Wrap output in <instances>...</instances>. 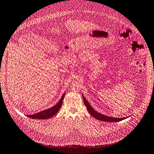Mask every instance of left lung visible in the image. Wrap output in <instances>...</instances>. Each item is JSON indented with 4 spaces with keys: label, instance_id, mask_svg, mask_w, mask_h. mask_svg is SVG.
<instances>
[{
    "label": "left lung",
    "instance_id": "8db88e82",
    "mask_svg": "<svg viewBox=\"0 0 154 154\" xmlns=\"http://www.w3.org/2000/svg\"><path fill=\"white\" fill-rule=\"evenodd\" d=\"M83 96V102L85 106L87 107V109L88 110V111L89 112V113L91 114V116H92L95 118V119L100 120L102 121H105V122H119L121 121L122 120H124L125 119H126V118H113V117H109L107 116H106L104 114H102L99 112H98L93 109L91 106L90 104L88 103V102L87 101V100L86 99L85 97H84V95L82 94ZM128 118V117H127Z\"/></svg>",
    "mask_w": 154,
    "mask_h": 154
}]
</instances>
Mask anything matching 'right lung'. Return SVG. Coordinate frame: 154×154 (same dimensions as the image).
I'll return each instance as SVG.
<instances>
[{
    "label": "right lung",
    "instance_id": "obj_1",
    "mask_svg": "<svg viewBox=\"0 0 154 154\" xmlns=\"http://www.w3.org/2000/svg\"><path fill=\"white\" fill-rule=\"evenodd\" d=\"M65 94H66V92H64L63 94L62 97L60 98V100L56 103V105H55L54 106L49 108L48 109L42 110V111H40L36 114H32V115H27V117H28L29 118L35 119H47L48 118H52V116L57 114L61 106H62Z\"/></svg>",
    "mask_w": 154,
    "mask_h": 154
}]
</instances>
